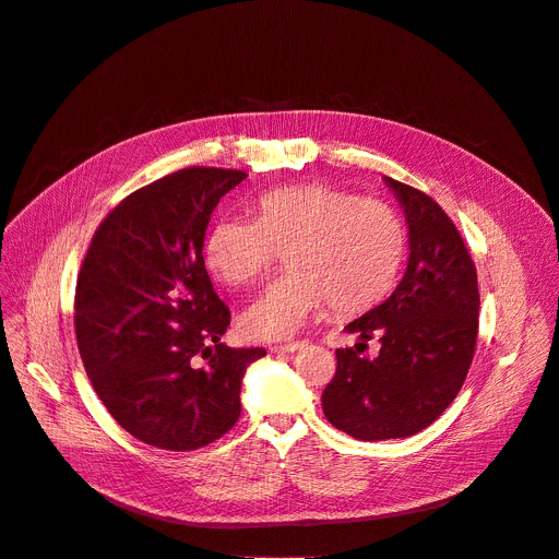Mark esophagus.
<instances>
[{"label": "esophagus", "instance_id": "obj_1", "mask_svg": "<svg viewBox=\"0 0 559 559\" xmlns=\"http://www.w3.org/2000/svg\"><path fill=\"white\" fill-rule=\"evenodd\" d=\"M305 346V342H287V344H274L270 346L272 353H294V350H300Z\"/></svg>", "mask_w": 559, "mask_h": 559}]
</instances>
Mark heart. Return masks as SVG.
Wrapping results in <instances>:
<instances>
[{
  "label": "heart",
  "mask_w": 559,
  "mask_h": 559,
  "mask_svg": "<svg viewBox=\"0 0 559 559\" xmlns=\"http://www.w3.org/2000/svg\"><path fill=\"white\" fill-rule=\"evenodd\" d=\"M406 246L391 206L326 183H296L254 200L250 219L213 222L202 252L222 285L246 287L287 250L292 270L241 313L248 337L287 340L324 305L337 316L373 309L395 285Z\"/></svg>",
  "instance_id": "1"
}]
</instances>
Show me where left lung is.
Returning <instances> with one entry per match:
<instances>
[{"instance_id": "8db88e82", "label": "left lung", "mask_w": 559, "mask_h": 559, "mask_svg": "<svg viewBox=\"0 0 559 559\" xmlns=\"http://www.w3.org/2000/svg\"><path fill=\"white\" fill-rule=\"evenodd\" d=\"M408 224V265L395 292L344 329L355 348H337V368L322 393L324 417L359 441L406 439L459 395L478 335L474 261L443 209L426 193L384 177ZM370 336L376 358L359 356Z\"/></svg>"}]
</instances>
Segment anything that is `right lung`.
<instances>
[{"mask_svg":"<svg viewBox=\"0 0 559 559\" xmlns=\"http://www.w3.org/2000/svg\"><path fill=\"white\" fill-rule=\"evenodd\" d=\"M246 177L191 166L144 186L103 219L83 259L74 329L87 378L109 415L159 450L224 437L246 368L265 355L222 342L230 309L202 254L213 211Z\"/></svg>","mask_w":559,"mask_h":559,"instance_id":"obj_1","label":"right lung"}]
</instances>
